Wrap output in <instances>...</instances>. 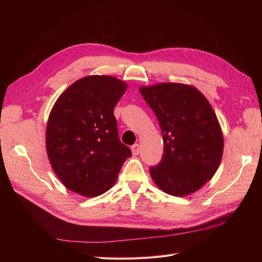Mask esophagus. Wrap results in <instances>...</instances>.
Listing matches in <instances>:
<instances>
[{"label":"esophagus","instance_id":"1","mask_svg":"<svg viewBox=\"0 0 262 262\" xmlns=\"http://www.w3.org/2000/svg\"><path fill=\"white\" fill-rule=\"evenodd\" d=\"M132 149V154L133 155H138L140 153V145L139 144H134L131 146Z\"/></svg>","mask_w":262,"mask_h":262}]
</instances>
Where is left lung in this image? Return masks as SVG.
I'll use <instances>...</instances> for the list:
<instances>
[{
  "instance_id": "1",
  "label": "left lung",
  "mask_w": 262,
  "mask_h": 262,
  "mask_svg": "<svg viewBox=\"0 0 262 262\" xmlns=\"http://www.w3.org/2000/svg\"><path fill=\"white\" fill-rule=\"evenodd\" d=\"M161 125L162 161L149 168L164 192L185 196L214 176L223 155L224 140L215 113L195 87L162 83L140 87Z\"/></svg>"
}]
</instances>
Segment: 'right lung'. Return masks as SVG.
<instances>
[{"label": "right lung", "mask_w": 262, "mask_h": 262, "mask_svg": "<svg viewBox=\"0 0 262 262\" xmlns=\"http://www.w3.org/2000/svg\"><path fill=\"white\" fill-rule=\"evenodd\" d=\"M126 84L114 76L91 75L69 86L55 101L46 147L55 175L71 191L100 195L114 186L131 149L118 136L114 108Z\"/></svg>", "instance_id": "add662e5"}]
</instances>
